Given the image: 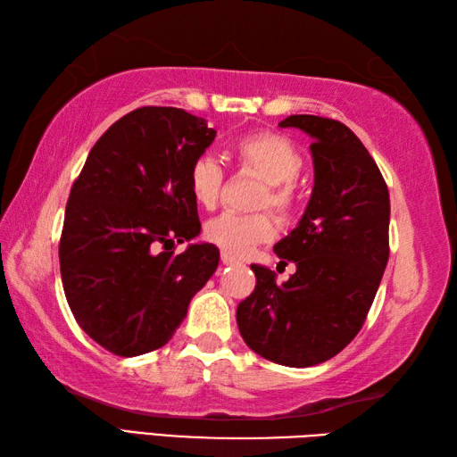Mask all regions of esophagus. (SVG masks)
<instances>
[{
    "label": "esophagus",
    "instance_id": "1",
    "mask_svg": "<svg viewBox=\"0 0 457 457\" xmlns=\"http://www.w3.org/2000/svg\"><path fill=\"white\" fill-rule=\"evenodd\" d=\"M221 261L223 265H239V259L236 255L228 253V251H221Z\"/></svg>",
    "mask_w": 457,
    "mask_h": 457
}]
</instances>
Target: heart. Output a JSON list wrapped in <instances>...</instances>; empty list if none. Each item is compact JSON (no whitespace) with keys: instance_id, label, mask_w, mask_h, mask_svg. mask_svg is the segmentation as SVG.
Returning <instances> with one entry per match:
<instances>
[{"instance_id":"heart-1","label":"heart","mask_w":457,"mask_h":457,"mask_svg":"<svg viewBox=\"0 0 457 457\" xmlns=\"http://www.w3.org/2000/svg\"><path fill=\"white\" fill-rule=\"evenodd\" d=\"M234 154L241 167L267 182L261 204H269L280 216L295 206L293 182L303 170V157L283 135L251 133L234 143ZM223 170L212 154H200L188 169V188L198 206L216 208ZM275 236V223L267 213L223 212L206 223V237L234 255H247L261 241Z\"/></svg>"}]
</instances>
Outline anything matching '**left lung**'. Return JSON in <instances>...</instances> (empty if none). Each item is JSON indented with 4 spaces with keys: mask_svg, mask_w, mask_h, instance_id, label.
Listing matches in <instances>:
<instances>
[{
    "mask_svg": "<svg viewBox=\"0 0 457 457\" xmlns=\"http://www.w3.org/2000/svg\"><path fill=\"white\" fill-rule=\"evenodd\" d=\"M278 125L312 139L314 188L296 228L275 244L296 273L277 285L275 270L251 265L257 285L237 306V328L269 361L310 367L342 352L365 322L389 261L391 200L371 154L344 123L288 115Z\"/></svg>",
    "mask_w": 457,
    "mask_h": 457,
    "instance_id": "obj_1",
    "label": "left lung"
}]
</instances>
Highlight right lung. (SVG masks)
<instances>
[{
  "label": "right lung",
  "instance_id": "add662e5",
  "mask_svg": "<svg viewBox=\"0 0 457 457\" xmlns=\"http://www.w3.org/2000/svg\"><path fill=\"white\" fill-rule=\"evenodd\" d=\"M216 139L208 121L179 108H139L96 141L71 190L58 247L76 322L108 352L159 349L187 318L220 263L200 236L188 188L192 161Z\"/></svg>",
  "mask_w": 457,
  "mask_h": 457
}]
</instances>
